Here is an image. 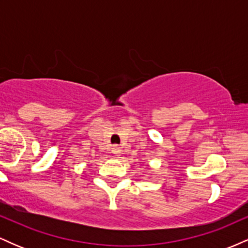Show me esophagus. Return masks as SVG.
<instances>
[{"label":"esophagus","mask_w":248,"mask_h":248,"mask_svg":"<svg viewBox=\"0 0 248 248\" xmlns=\"http://www.w3.org/2000/svg\"><path fill=\"white\" fill-rule=\"evenodd\" d=\"M110 150H112V153L114 154L115 156H119V155H120V153H121L120 147H118V146H113L112 148H110Z\"/></svg>","instance_id":"obj_1"}]
</instances>
